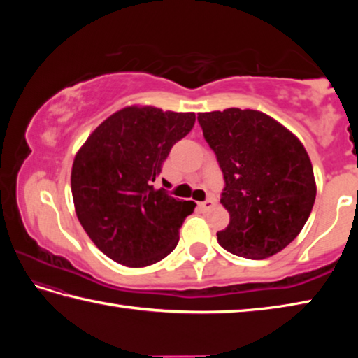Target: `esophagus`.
Returning a JSON list of instances; mask_svg holds the SVG:
<instances>
[{
  "label": "esophagus",
  "instance_id": "1",
  "mask_svg": "<svg viewBox=\"0 0 358 358\" xmlns=\"http://www.w3.org/2000/svg\"><path fill=\"white\" fill-rule=\"evenodd\" d=\"M216 205V199H213V197H210V199H207V201L205 202H201L199 203V207H201L203 211H208V210H211Z\"/></svg>",
  "mask_w": 358,
  "mask_h": 358
}]
</instances>
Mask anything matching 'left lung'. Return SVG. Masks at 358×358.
Instances as JSON below:
<instances>
[{
	"mask_svg": "<svg viewBox=\"0 0 358 358\" xmlns=\"http://www.w3.org/2000/svg\"><path fill=\"white\" fill-rule=\"evenodd\" d=\"M226 181L229 226L220 245L235 256L265 259L301 232L316 199L313 164L299 137L251 108L197 115Z\"/></svg>",
	"mask_w": 358,
	"mask_h": 358,
	"instance_id": "1",
	"label": "left lung"
}]
</instances>
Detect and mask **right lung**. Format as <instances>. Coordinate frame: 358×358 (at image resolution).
Instances as JSON below:
<instances>
[{"mask_svg": "<svg viewBox=\"0 0 358 358\" xmlns=\"http://www.w3.org/2000/svg\"><path fill=\"white\" fill-rule=\"evenodd\" d=\"M196 113L128 106L112 113L77 151L71 172L76 215L99 250L131 268L169 256L196 203L155 189L173 143Z\"/></svg>", "mask_w": 358, "mask_h": 358, "instance_id": "obj_1", "label": "right lung"}]
</instances>
